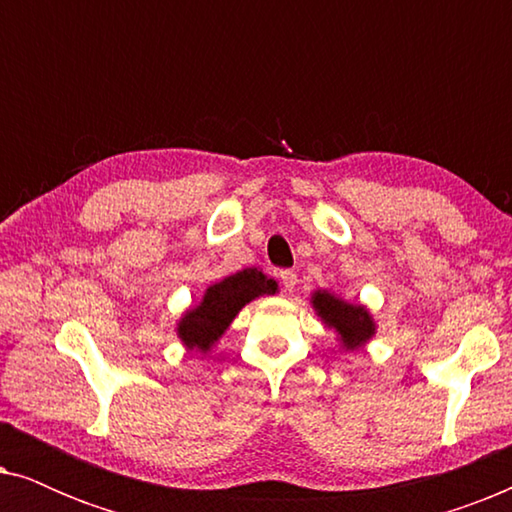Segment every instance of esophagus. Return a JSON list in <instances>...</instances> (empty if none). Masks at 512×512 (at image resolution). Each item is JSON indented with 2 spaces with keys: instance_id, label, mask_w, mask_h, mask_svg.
I'll return each mask as SVG.
<instances>
[{
  "instance_id": "obj_1",
  "label": "esophagus",
  "mask_w": 512,
  "mask_h": 512,
  "mask_svg": "<svg viewBox=\"0 0 512 512\" xmlns=\"http://www.w3.org/2000/svg\"><path fill=\"white\" fill-rule=\"evenodd\" d=\"M279 279H282V284H284L286 291L296 289V284H298L296 270H282V272H279Z\"/></svg>"
}]
</instances>
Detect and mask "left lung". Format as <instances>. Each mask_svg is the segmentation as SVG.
Instances as JSON below:
<instances>
[{
  "instance_id": "1",
  "label": "left lung",
  "mask_w": 512,
  "mask_h": 512,
  "mask_svg": "<svg viewBox=\"0 0 512 512\" xmlns=\"http://www.w3.org/2000/svg\"><path fill=\"white\" fill-rule=\"evenodd\" d=\"M314 310L328 328H335L340 345L345 349H359L375 333V321L363 305H349L328 291H317L312 296Z\"/></svg>"
}]
</instances>
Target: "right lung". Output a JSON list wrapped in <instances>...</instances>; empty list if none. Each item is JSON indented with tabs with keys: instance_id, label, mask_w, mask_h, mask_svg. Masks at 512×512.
Wrapping results in <instances>:
<instances>
[{
	"instance_id": "right-lung-1",
	"label": "right lung",
	"mask_w": 512,
	"mask_h": 512,
	"mask_svg": "<svg viewBox=\"0 0 512 512\" xmlns=\"http://www.w3.org/2000/svg\"><path fill=\"white\" fill-rule=\"evenodd\" d=\"M277 282L268 279L258 268H247L235 272L219 284L209 286L205 298L198 307L188 310L179 321V338L188 349L207 352L216 340L226 333L230 321L237 317L249 300L263 293H275Z\"/></svg>"
}]
</instances>
